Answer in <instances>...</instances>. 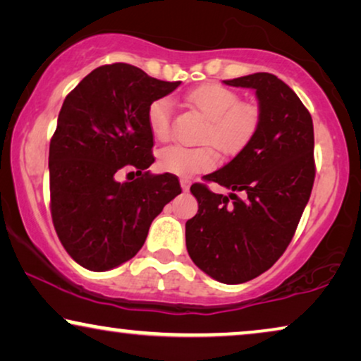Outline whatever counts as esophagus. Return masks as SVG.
<instances>
[{
  "label": "esophagus",
  "instance_id": "1",
  "mask_svg": "<svg viewBox=\"0 0 361 361\" xmlns=\"http://www.w3.org/2000/svg\"><path fill=\"white\" fill-rule=\"evenodd\" d=\"M180 187H182V190H189V187H190L189 179H180Z\"/></svg>",
  "mask_w": 361,
  "mask_h": 361
}]
</instances>
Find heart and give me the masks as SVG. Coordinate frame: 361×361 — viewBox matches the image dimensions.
Instances as JSON below:
<instances>
[{
    "mask_svg": "<svg viewBox=\"0 0 361 361\" xmlns=\"http://www.w3.org/2000/svg\"><path fill=\"white\" fill-rule=\"evenodd\" d=\"M185 100L195 106L207 123L202 141L210 142L224 154L240 151L259 125V111L251 103L240 102L238 93L219 83H205L190 90ZM147 126L154 140L164 142L172 131V100L157 98L147 108ZM161 171L177 177H192L210 171L215 154L210 147H164L157 157Z\"/></svg>",
    "mask_w": 361,
    "mask_h": 361,
    "instance_id": "1",
    "label": "heart"
}]
</instances>
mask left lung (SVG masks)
<instances>
[{
  "label": "left lung",
  "instance_id": "1",
  "mask_svg": "<svg viewBox=\"0 0 361 361\" xmlns=\"http://www.w3.org/2000/svg\"><path fill=\"white\" fill-rule=\"evenodd\" d=\"M224 83L253 88L259 125L228 164L205 176L230 189L228 195L205 184L190 187L199 212L187 220L185 245L210 278L241 284L268 271L293 240L314 185V125L299 97L273 73Z\"/></svg>",
  "mask_w": 361,
  "mask_h": 361
}]
</instances>
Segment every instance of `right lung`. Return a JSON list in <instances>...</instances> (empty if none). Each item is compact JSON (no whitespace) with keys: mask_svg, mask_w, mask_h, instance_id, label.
<instances>
[{"mask_svg":"<svg viewBox=\"0 0 361 361\" xmlns=\"http://www.w3.org/2000/svg\"><path fill=\"white\" fill-rule=\"evenodd\" d=\"M179 85L118 62L92 71L63 100L49 147L51 214L83 268L102 273L131 259L180 194L176 176L146 171L154 162L147 108ZM131 166L137 179L118 183L117 172Z\"/></svg>","mask_w":361,"mask_h":361,"instance_id":"obj_1","label":"right lung"}]
</instances>
